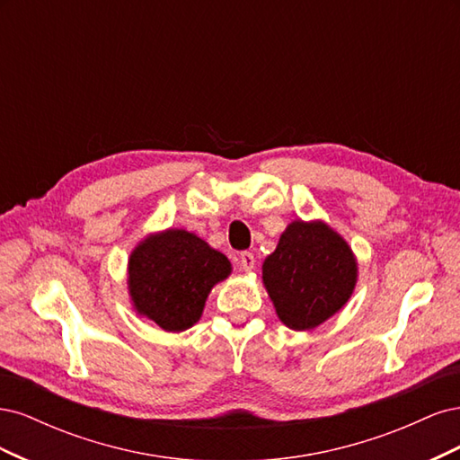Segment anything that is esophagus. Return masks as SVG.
Returning <instances> with one entry per match:
<instances>
[{"mask_svg":"<svg viewBox=\"0 0 460 460\" xmlns=\"http://www.w3.org/2000/svg\"><path fill=\"white\" fill-rule=\"evenodd\" d=\"M240 267H242L245 272H252V270L255 269V257H253V253L243 252V253L240 255Z\"/></svg>","mask_w":460,"mask_h":460,"instance_id":"34e87169","label":"esophagus"}]
</instances>
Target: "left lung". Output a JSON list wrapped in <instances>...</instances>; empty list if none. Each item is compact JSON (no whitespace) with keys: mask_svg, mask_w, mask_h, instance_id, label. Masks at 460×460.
Masks as SVG:
<instances>
[{"mask_svg":"<svg viewBox=\"0 0 460 460\" xmlns=\"http://www.w3.org/2000/svg\"><path fill=\"white\" fill-rule=\"evenodd\" d=\"M351 247L326 222L294 220L262 262V284L278 318L291 330H313L349 301L357 284Z\"/></svg>","mask_w":460,"mask_h":460,"instance_id":"left-lung-1","label":"left lung"}]
</instances>
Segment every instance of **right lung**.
Instances as JSON below:
<instances>
[{
    "instance_id": "1",
    "label": "right lung",
    "mask_w": 460,
    "mask_h": 460,
    "mask_svg": "<svg viewBox=\"0 0 460 460\" xmlns=\"http://www.w3.org/2000/svg\"><path fill=\"white\" fill-rule=\"evenodd\" d=\"M232 264L196 234L169 228L151 234L128 259V291L137 314L166 332H184L201 318L215 284Z\"/></svg>"
}]
</instances>
